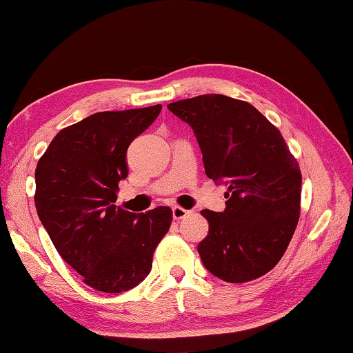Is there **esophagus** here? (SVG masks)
Masks as SVG:
<instances>
[{
    "mask_svg": "<svg viewBox=\"0 0 353 353\" xmlns=\"http://www.w3.org/2000/svg\"><path fill=\"white\" fill-rule=\"evenodd\" d=\"M190 213V210H187V208H183V207H172V218L174 219H182V218H185L187 216V214Z\"/></svg>",
    "mask_w": 353,
    "mask_h": 353,
    "instance_id": "1",
    "label": "esophagus"
}]
</instances>
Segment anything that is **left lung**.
<instances>
[{
  "mask_svg": "<svg viewBox=\"0 0 353 353\" xmlns=\"http://www.w3.org/2000/svg\"><path fill=\"white\" fill-rule=\"evenodd\" d=\"M168 109L193 129L207 177L229 187L224 212H201L208 221L198 246L202 263L230 283L265 276L283 256L301 216L296 157L280 130L246 101L201 94Z\"/></svg>",
  "mask_w": 353,
  "mask_h": 353,
  "instance_id": "1",
  "label": "left lung"
}]
</instances>
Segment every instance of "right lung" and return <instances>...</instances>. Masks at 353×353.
I'll return each instance as SVG.
<instances>
[{
	"label": "right lung",
	"instance_id": "add662e5",
	"mask_svg": "<svg viewBox=\"0 0 353 353\" xmlns=\"http://www.w3.org/2000/svg\"><path fill=\"white\" fill-rule=\"evenodd\" d=\"M162 105L98 112L62 129L35 168V208L59 255L83 283L123 292L151 272L155 248L170 230L172 210L117 208L128 177L126 151Z\"/></svg>",
	"mask_w": 353,
	"mask_h": 353
}]
</instances>
